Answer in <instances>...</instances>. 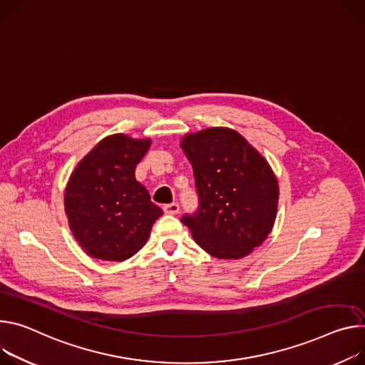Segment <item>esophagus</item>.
Segmentation results:
<instances>
[{
  "mask_svg": "<svg viewBox=\"0 0 365 365\" xmlns=\"http://www.w3.org/2000/svg\"><path fill=\"white\" fill-rule=\"evenodd\" d=\"M180 207L178 202H173V204H169V205H164L163 207V211L164 214H169V215H176L179 212Z\"/></svg>",
  "mask_w": 365,
  "mask_h": 365,
  "instance_id": "esophagus-1",
  "label": "esophagus"
}]
</instances>
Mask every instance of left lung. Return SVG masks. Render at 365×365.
Masks as SVG:
<instances>
[{
    "label": "left lung",
    "instance_id": "obj_1",
    "mask_svg": "<svg viewBox=\"0 0 365 365\" xmlns=\"http://www.w3.org/2000/svg\"><path fill=\"white\" fill-rule=\"evenodd\" d=\"M200 210L185 215L193 240L218 259H242L274 228L279 186L269 163L237 130L224 126L186 134Z\"/></svg>",
    "mask_w": 365,
    "mask_h": 365
}]
</instances>
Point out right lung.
I'll return each mask as SVG.
<instances>
[{"label":"right lung","instance_id":"obj_1","mask_svg":"<svg viewBox=\"0 0 365 365\" xmlns=\"http://www.w3.org/2000/svg\"><path fill=\"white\" fill-rule=\"evenodd\" d=\"M150 138L113 134L96 144L71 173L63 208L74 239L94 259L122 262L148 240L163 211L151 202L135 168Z\"/></svg>","mask_w":365,"mask_h":365}]
</instances>
